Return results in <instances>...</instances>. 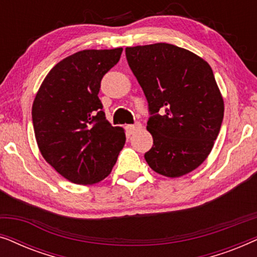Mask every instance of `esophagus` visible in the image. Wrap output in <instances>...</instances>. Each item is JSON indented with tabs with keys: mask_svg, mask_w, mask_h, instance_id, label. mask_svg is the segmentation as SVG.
I'll return each instance as SVG.
<instances>
[{
	"mask_svg": "<svg viewBox=\"0 0 257 257\" xmlns=\"http://www.w3.org/2000/svg\"><path fill=\"white\" fill-rule=\"evenodd\" d=\"M142 128V124L140 122H136L135 125H126L125 126V130L126 132L128 133V135H132V133H135L136 131H138V130Z\"/></svg>",
	"mask_w": 257,
	"mask_h": 257,
	"instance_id": "1",
	"label": "esophagus"
}]
</instances>
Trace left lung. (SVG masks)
Here are the masks:
<instances>
[{"label": "left lung", "mask_w": 257, "mask_h": 257, "mask_svg": "<svg viewBox=\"0 0 257 257\" xmlns=\"http://www.w3.org/2000/svg\"><path fill=\"white\" fill-rule=\"evenodd\" d=\"M125 54L149 103L153 146L147 164L168 178L189 173L208 157L222 124L223 99L212 68L168 43L126 48Z\"/></svg>", "instance_id": "obj_1"}]
</instances>
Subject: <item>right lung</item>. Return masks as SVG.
Masks as SVG:
<instances>
[{
    "label": "right lung",
    "mask_w": 257,
    "mask_h": 257,
    "mask_svg": "<svg viewBox=\"0 0 257 257\" xmlns=\"http://www.w3.org/2000/svg\"><path fill=\"white\" fill-rule=\"evenodd\" d=\"M122 48L83 50L57 63L33 104L35 137L42 156L62 177L97 184L111 173L125 144L124 130L106 120L98 97L105 73Z\"/></svg>",
    "instance_id": "obj_1"
}]
</instances>
